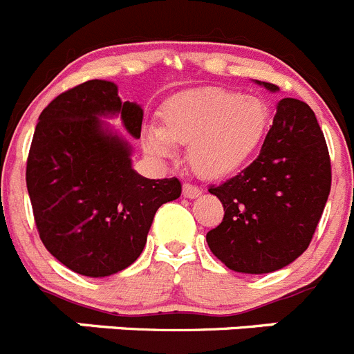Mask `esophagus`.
Returning a JSON list of instances; mask_svg holds the SVG:
<instances>
[{"instance_id": "1", "label": "esophagus", "mask_w": 354, "mask_h": 354, "mask_svg": "<svg viewBox=\"0 0 354 354\" xmlns=\"http://www.w3.org/2000/svg\"><path fill=\"white\" fill-rule=\"evenodd\" d=\"M183 194H184V198H198L200 194H202V191H200V187H196V186H191V184H184Z\"/></svg>"}]
</instances>
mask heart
<instances>
[{"instance_id":"heart-1","label":"heart","mask_w":354,"mask_h":354,"mask_svg":"<svg viewBox=\"0 0 354 354\" xmlns=\"http://www.w3.org/2000/svg\"><path fill=\"white\" fill-rule=\"evenodd\" d=\"M163 126L147 124L144 149L174 160L177 144L189 145V165L203 179H226L248 167L270 128V109L258 96L226 87H200L168 100Z\"/></svg>"}]
</instances>
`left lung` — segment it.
Returning <instances> with one entry per match:
<instances>
[{"instance_id": "1", "label": "left lung", "mask_w": 354, "mask_h": 354, "mask_svg": "<svg viewBox=\"0 0 354 354\" xmlns=\"http://www.w3.org/2000/svg\"><path fill=\"white\" fill-rule=\"evenodd\" d=\"M270 93L274 84L254 80ZM259 156L241 174L209 193L225 217L207 233L217 259L241 274H270L293 263L310 244L332 184L325 137L310 106L277 103Z\"/></svg>"}]
</instances>
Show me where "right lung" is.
<instances>
[{"label":"right lung","instance_id":"1","mask_svg":"<svg viewBox=\"0 0 354 354\" xmlns=\"http://www.w3.org/2000/svg\"><path fill=\"white\" fill-rule=\"evenodd\" d=\"M121 118L140 138L144 109L122 102L110 80H87L52 100L38 118L26 184L38 233L57 261L87 277L118 274L142 254L156 210L180 196L179 179L133 168Z\"/></svg>","mask_w":354,"mask_h":354}]
</instances>
